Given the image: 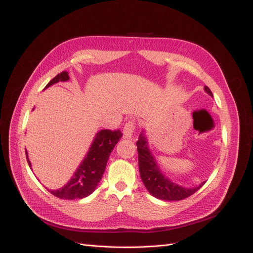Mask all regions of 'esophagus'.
Instances as JSON below:
<instances>
[{
  "label": "esophagus",
  "instance_id": "34e87169",
  "mask_svg": "<svg viewBox=\"0 0 253 253\" xmlns=\"http://www.w3.org/2000/svg\"><path fill=\"white\" fill-rule=\"evenodd\" d=\"M135 131V125H134V122L133 121H129L127 122L125 126H124V129H123V132H124V135L125 138L127 139H131L133 136V133Z\"/></svg>",
  "mask_w": 253,
  "mask_h": 253
}]
</instances>
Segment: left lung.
<instances>
[{
    "instance_id": "obj_1",
    "label": "left lung",
    "mask_w": 253,
    "mask_h": 253,
    "mask_svg": "<svg viewBox=\"0 0 253 253\" xmlns=\"http://www.w3.org/2000/svg\"><path fill=\"white\" fill-rule=\"evenodd\" d=\"M205 91L213 97L211 90L207 85H205ZM136 146H138L141 179L147 191L154 197L167 201L182 200L197 192L206 183V181H204L194 187H184L176 182H172L169 177L165 176L159 167L155 156L149 149L145 130L140 133L139 140L136 141Z\"/></svg>"
}]
</instances>
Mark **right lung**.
Listing matches in <instances>:
<instances>
[{"label":"right lung","mask_w":253,"mask_h":253,"mask_svg":"<svg viewBox=\"0 0 253 253\" xmlns=\"http://www.w3.org/2000/svg\"><path fill=\"white\" fill-rule=\"evenodd\" d=\"M70 79L68 72H61L50 81L45 89L59 82H68ZM123 133L120 130L111 131L109 129H103L95 134L88 153L79 164L74 175L71 177L68 183L58 190H48L50 194L60 199H82L94 192L102 179L108 159L112 149L121 140ZM27 163L32 169V163L28 159L27 150L25 149Z\"/></svg>","instance_id":"right-lung-1"}]
</instances>
